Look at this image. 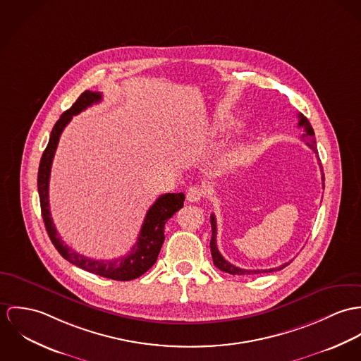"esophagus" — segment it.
<instances>
[{
  "mask_svg": "<svg viewBox=\"0 0 361 361\" xmlns=\"http://www.w3.org/2000/svg\"><path fill=\"white\" fill-rule=\"evenodd\" d=\"M203 195H204V192L200 185H194L187 191V200L190 202H200L203 198Z\"/></svg>",
  "mask_w": 361,
  "mask_h": 361,
  "instance_id": "esophagus-1",
  "label": "esophagus"
}]
</instances>
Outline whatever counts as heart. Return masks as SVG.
<instances>
[{"label": "heart", "instance_id": "b5f03b06", "mask_svg": "<svg viewBox=\"0 0 361 361\" xmlns=\"http://www.w3.org/2000/svg\"><path fill=\"white\" fill-rule=\"evenodd\" d=\"M242 127V123L235 119H226V121H220L216 126V133L220 135L224 134H230L233 131H238ZM252 157V147L250 145H240L238 148L230 151L228 154H226L221 161H220V167L223 170H230L235 166L243 164L245 161H249Z\"/></svg>", "mask_w": 361, "mask_h": 361}]
</instances>
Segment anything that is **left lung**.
I'll list each match as a JSON object with an SVG mask.
<instances>
[{
	"label": "left lung",
	"instance_id": "obj_1",
	"mask_svg": "<svg viewBox=\"0 0 361 361\" xmlns=\"http://www.w3.org/2000/svg\"><path fill=\"white\" fill-rule=\"evenodd\" d=\"M299 118V127H303L305 128V134H302V140L306 141V144L317 154V144H316V138H314V130L310 124V121H307L302 114L298 115ZM321 167V161L319 163ZM322 180V187H324V174L321 177ZM210 224H212V240H210V252H212V257H213V263L214 266L221 270V271H226L231 276H249V274H262V273H273V271H279L282 270L283 267H286L289 263H285L280 267H276V269H269V270H245V269H240L231 263H228L223 256L221 253L219 252V247H217V242H216V235H217V226H216V217L214 214L210 216Z\"/></svg>",
	"mask_w": 361,
	"mask_h": 361
}]
</instances>
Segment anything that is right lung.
Instances as JSON below:
<instances>
[{
	"mask_svg": "<svg viewBox=\"0 0 361 361\" xmlns=\"http://www.w3.org/2000/svg\"><path fill=\"white\" fill-rule=\"evenodd\" d=\"M102 99L101 92L95 91H84L78 101L63 112L59 121L55 123L48 145L41 157L40 166H39V176H37V187L40 195L41 214L45 224V230L48 237L56 250L61 253L63 259L71 262L72 264L80 267L82 270L97 274L99 277L111 279L116 281H130L142 276L147 273L157 262L158 255L161 252V243L164 240V224L166 221L184 206V194H164L161 195L155 203L147 212L145 220L142 223L138 240L135 245L131 247L130 253L121 256L115 260H95L80 253L72 250L63 240L58 235L56 228L51 219L49 212V200H48V185H49V173L52 159L59 142V137L66 127V124L72 121L73 116L79 115L81 111L87 109L92 104H98Z\"/></svg>",
	"mask_w": 361,
	"mask_h": 361,
	"instance_id": "obj_1",
	"label": "right lung"
}]
</instances>
